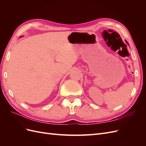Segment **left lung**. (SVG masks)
I'll list each match as a JSON object with an SVG mask.
<instances>
[{
    "label": "left lung",
    "instance_id": "obj_1",
    "mask_svg": "<svg viewBox=\"0 0 146 146\" xmlns=\"http://www.w3.org/2000/svg\"><path fill=\"white\" fill-rule=\"evenodd\" d=\"M126 41V42H127V44H129V43H128V42H127V41Z\"/></svg>",
    "mask_w": 146,
    "mask_h": 146
}]
</instances>
